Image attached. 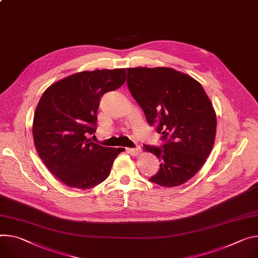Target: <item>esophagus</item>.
Returning a JSON list of instances; mask_svg holds the SVG:
<instances>
[{
	"label": "esophagus",
	"mask_w": 258,
	"mask_h": 258,
	"mask_svg": "<svg viewBox=\"0 0 258 258\" xmlns=\"http://www.w3.org/2000/svg\"><path fill=\"white\" fill-rule=\"evenodd\" d=\"M126 151H127L130 154L136 156V155H138L140 152H141V148H140V147H137V148H126Z\"/></svg>",
	"instance_id": "obj_1"
}]
</instances>
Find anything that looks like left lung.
<instances>
[{
    "instance_id": "8db88e82",
    "label": "left lung",
    "mask_w": 258,
    "mask_h": 258,
    "mask_svg": "<svg viewBox=\"0 0 258 258\" xmlns=\"http://www.w3.org/2000/svg\"><path fill=\"white\" fill-rule=\"evenodd\" d=\"M127 87L155 125L161 147L144 145L160 161L149 180L179 186L203 167L214 145L216 114L201 83L171 68H128Z\"/></svg>"
}]
</instances>
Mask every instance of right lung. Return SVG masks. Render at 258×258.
<instances>
[{
    "mask_svg": "<svg viewBox=\"0 0 258 258\" xmlns=\"http://www.w3.org/2000/svg\"><path fill=\"white\" fill-rule=\"evenodd\" d=\"M125 79V69L84 71L53 83L42 95L34 115L35 146L44 165L69 187L89 189L102 183L121 152L86 136L96 133L104 93Z\"/></svg>",
    "mask_w": 258,
    "mask_h": 258,
    "instance_id": "1",
    "label": "right lung"
}]
</instances>
